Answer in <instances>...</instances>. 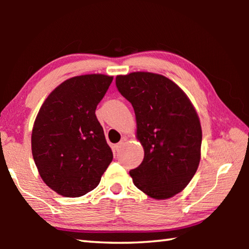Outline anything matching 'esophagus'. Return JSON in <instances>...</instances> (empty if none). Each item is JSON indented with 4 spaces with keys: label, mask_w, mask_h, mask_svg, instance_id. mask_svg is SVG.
I'll return each instance as SVG.
<instances>
[{
    "label": "esophagus",
    "mask_w": 249,
    "mask_h": 249,
    "mask_svg": "<svg viewBox=\"0 0 249 249\" xmlns=\"http://www.w3.org/2000/svg\"><path fill=\"white\" fill-rule=\"evenodd\" d=\"M126 141H127V138H126V136H124L123 138H122L121 140V142H119V144H116L115 146H114V148H115V150H119L122 146H123L125 142H126Z\"/></svg>",
    "instance_id": "obj_1"
}]
</instances>
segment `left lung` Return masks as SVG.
Instances as JSON below:
<instances>
[{
	"label": "left lung",
	"instance_id": "8db88e82",
	"mask_svg": "<svg viewBox=\"0 0 249 249\" xmlns=\"http://www.w3.org/2000/svg\"><path fill=\"white\" fill-rule=\"evenodd\" d=\"M116 88L132 103L137 140L144 159L129 171L141 191L157 200L174 196L196 175L201 158L202 129L187 94L161 74L117 75Z\"/></svg>",
	"mask_w": 249,
	"mask_h": 249
}]
</instances>
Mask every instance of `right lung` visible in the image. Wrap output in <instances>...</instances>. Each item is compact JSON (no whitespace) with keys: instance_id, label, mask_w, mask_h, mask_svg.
I'll list each match as a JSON object with an SVG mask.
<instances>
[{"instance_id":"add662e5","label":"right lung","mask_w":249,"mask_h":249,"mask_svg":"<svg viewBox=\"0 0 249 249\" xmlns=\"http://www.w3.org/2000/svg\"><path fill=\"white\" fill-rule=\"evenodd\" d=\"M113 77L70 78L41 105L32 132L34 161L44 182L58 195L78 197L98 187L113 153L95 109Z\"/></svg>"}]
</instances>
